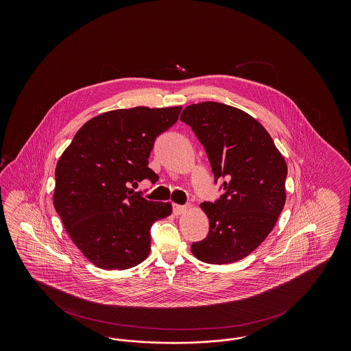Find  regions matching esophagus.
I'll return each instance as SVG.
<instances>
[{
	"instance_id": "1",
	"label": "esophagus",
	"mask_w": 351,
	"mask_h": 351,
	"mask_svg": "<svg viewBox=\"0 0 351 351\" xmlns=\"http://www.w3.org/2000/svg\"><path fill=\"white\" fill-rule=\"evenodd\" d=\"M172 210H173V215L179 216V215H182V213H184V212L186 210V206H184V205H178V204H173V205H172Z\"/></svg>"
}]
</instances>
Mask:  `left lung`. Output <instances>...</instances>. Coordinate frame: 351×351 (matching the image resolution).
<instances>
[{"label": "left lung", "instance_id": "left-lung-1", "mask_svg": "<svg viewBox=\"0 0 351 351\" xmlns=\"http://www.w3.org/2000/svg\"><path fill=\"white\" fill-rule=\"evenodd\" d=\"M206 151L223 195L200 206L209 233L191 250L205 263L228 265L246 258L274 229L285 204L287 165L267 130L250 114L206 101L180 116Z\"/></svg>", "mask_w": 351, "mask_h": 351}]
</instances>
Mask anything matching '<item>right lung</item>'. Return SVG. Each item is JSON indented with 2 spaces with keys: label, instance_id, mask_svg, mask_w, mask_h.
<instances>
[{
  "label": "right lung",
  "instance_id": "add662e5",
  "mask_svg": "<svg viewBox=\"0 0 351 351\" xmlns=\"http://www.w3.org/2000/svg\"><path fill=\"white\" fill-rule=\"evenodd\" d=\"M182 106H136L89 119L55 169L53 206L69 238L95 266L126 269L151 250L150 229L172 213L171 202L146 200L130 185L158 182L149 156Z\"/></svg>",
  "mask_w": 351,
  "mask_h": 351
}]
</instances>
